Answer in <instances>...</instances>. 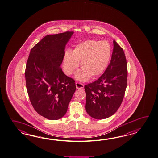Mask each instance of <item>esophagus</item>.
<instances>
[{
	"label": "esophagus",
	"instance_id": "obj_1",
	"mask_svg": "<svg viewBox=\"0 0 158 158\" xmlns=\"http://www.w3.org/2000/svg\"><path fill=\"white\" fill-rule=\"evenodd\" d=\"M75 85H76V88H77V89H83L84 88V85L83 84L80 83H78V82H77L75 83Z\"/></svg>",
	"mask_w": 158,
	"mask_h": 158
}]
</instances>
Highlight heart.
I'll return each mask as SVG.
<instances>
[{"label": "heart", "mask_w": 158, "mask_h": 158, "mask_svg": "<svg viewBox=\"0 0 158 158\" xmlns=\"http://www.w3.org/2000/svg\"><path fill=\"white\" fill-rule=\"evenodd\" d=\"M112 49L106 41L87 40L77 44L72 50L66 51L63 57V71L70 75L79 66L81 69L75 74L76 79L87 81L98 77L105 70L111 56Z\"/></svg>", "instance_id": "heart-1"}]
</instances>
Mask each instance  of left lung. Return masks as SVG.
I'll list each match as a JSON object with an SVG mask.
<instances>
[{
  "instance_id": "1",
  "label": "left lung",
  "mask_w": 158,
  "mask_h": 158,
  "mask_svg": "<svg viewBox=\"0 0 158 158\" xmlns=\"http://www.w3.org/2000/svg\"><path fill=\"white\" fill-rule=\"evenodd\" d=\"M127 69L123 49L113 40L112 58L104 74L94 82L84 86L85 109L97 119L112 116L123 102L127 85Z\"/></svg>"
}]
</instances>
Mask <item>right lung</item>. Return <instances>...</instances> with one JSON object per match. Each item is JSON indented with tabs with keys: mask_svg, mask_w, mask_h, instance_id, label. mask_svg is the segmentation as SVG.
<instances>
[{
	"mask_svg": "<svg viewBox=\"0 0 158 158\" xmlns=\"http://www.w3.org/2000/svg\"><path fill=\"white\" fill-rule=\"evenodd\" d=\"M74 32L49 35L31 50L25 76L33 107L47 119H60L66 113L76 86L60 68L67 43Z\"/></svg>",
	"mask_w": 158,
	"mask_h": 158,
	"instance_id": "add662e5",
	"label": "right lung"
}]
</instances>
